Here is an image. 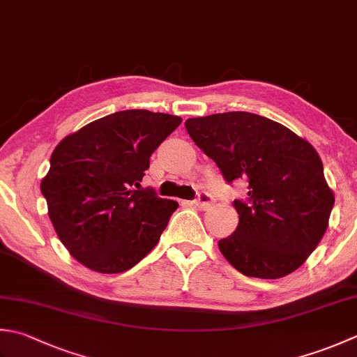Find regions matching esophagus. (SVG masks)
<instances>
[{"label": "esophagus", "instance_id": "34e87169", "mask_svg": "<svg viewBox=\"0 0 357 357\" xmlns=\"http://www.w3.org/2000/svg\"><path fill=\"white\" fill-rule=\"evenodd\" d=\"M212 201H213V198H212L211 193L199 192L197 199H195L193 202H195V206L199 208V211H207V208L212 206Z\"/></svg>", "mask_w": 357, "mask_h": 357}]
</instances>
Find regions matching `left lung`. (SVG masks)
I'll return each mask as SVG.
<instances>
[{
	"label": "left lung",
	"instance_id": "1",
	"mask_svg": "<svg viewBox=\"0 0 357 357\" xmlns=\"http://www.w3.org/2000/svg\"><path fill=\"white\" fill-rule=\"evenodd\" d=\"M185 130L227 184H248V197L234 201L238 226L218 241L226 260L255 278H280L302 266L322 240L334 206L312 145L246 111L187 119Z\"/></svg>",
	"mask_w": 357,
	"mask_h": 357
}]
</instances>
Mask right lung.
Here are the masks:
<instances>
[{
  "label": "right lung",
  "mask_w": 357,
  "mask_h": 357,
  "mask_svg": "<svg viewBox=\"0 0 357 357\" xmlns=\"http://www.w3.org/2000/svg\"><path fill=\"white\" fill-rule=\"evenodd\" d=\"M183 119L125 109L55 146L41 193L60 241L102 274L128 271L156 246L178 202L141 187L150 156Z\"/></svg>",
  "instance_id": "1"
}]
</instances>
